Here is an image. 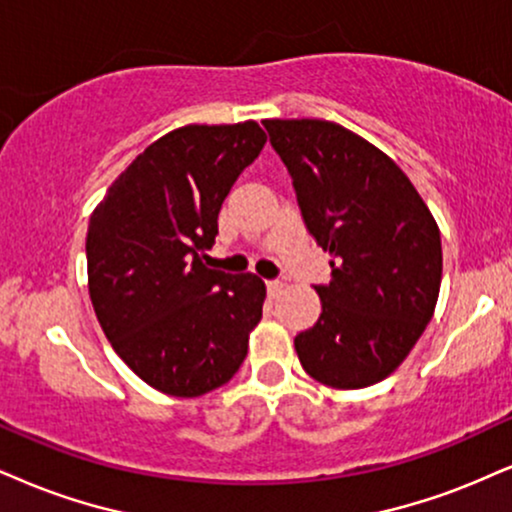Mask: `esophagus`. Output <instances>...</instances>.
Instances as JSON below:
<instances>
[{
	"instance_id": "34e87169",
	"label": "esophagus",
	"mask_w": 512,
	"mask_h": 512,
	"mask_svg": "<svg viewBox=\"0 0 512 512\" xmlns=\"http://www.w3.org/2000/svg\"><path fill=\"white\" fill-rule=\"evenodd\" d=\"M266 287H268L270 296H277V294H280V289H282V282L280 280H268Z\"/></svg>"
}]
</instances>
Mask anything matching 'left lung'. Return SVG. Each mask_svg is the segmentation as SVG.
Listing matches in <instances>:
<instances>
[{"mask_svg":"<svg viewBox=\"0 0 512 512\" xmlns=\"http://www.w3.org/2000/svg\"><path fill=\"white\" fill-rule=\"evenodd\" d=\"M323 251L332 280L323 313L294 349L313 380L363 389L391 375L425 332L441 285V237L430 208L384 151L318 118L263 121Z\"/></svg>","mask_w":512,"mask_h":512,"instance_id":"left-lung-1","label":"left lung"}]
</instances>
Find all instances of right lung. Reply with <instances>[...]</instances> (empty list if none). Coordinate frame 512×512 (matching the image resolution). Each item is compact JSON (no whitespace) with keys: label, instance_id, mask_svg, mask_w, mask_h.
I'll list each match as a JSON object with an SVG mask.
<instances>
[{"label":"right lung","instance_id":"obj_1","mask_svg":"<svg viewBox=\"0 0 512 512\" xmlns=\"http://www.w3.org/2000/svg\"><path fill=\"white\" fill-rule=\"evenodd\" d=\"M266 144L258 123L185 125L118 175L87 227L99 325L149 387L201 396L232 380L263 315L256 275L204 266L232 185Z\"/></svg>","mask_w":512,"mask_h":512}]
</instances>
